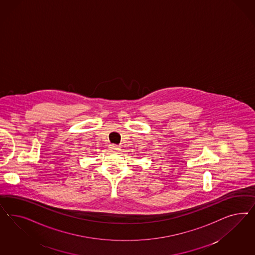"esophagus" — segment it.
Listing matches in <instances>:
<instances>
[{
  "mask_svg": "<svg viewBox=\"0 0 255 255\" xmlns=\"http://www.w3.org/2000/svg\"><path fill=\"white\" fill-rule=\"evenodd\" d=\"M109 149H110L112 152H118V151L121 150V147H119V146H117V145H110V146H109Z\"/></svg>",
  "mask_w": 255,
  "mask_h": 255,
  "instance_id": "34e87169",
  "label": "esophagus"
}]
</instances>
